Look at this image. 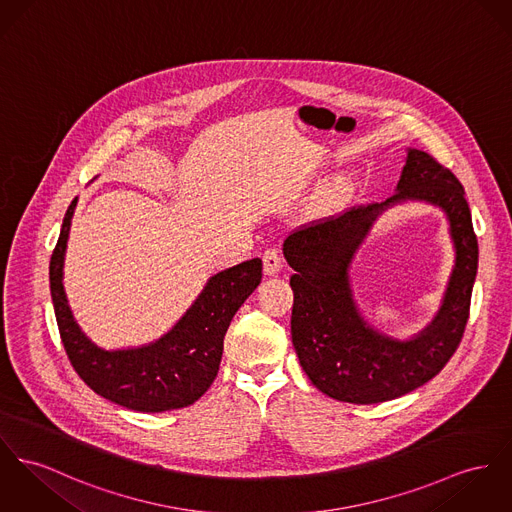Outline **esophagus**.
<instances>
[{"label":"esophagus","instance_id":"esophagus-1","mask_svg":"<svg viewBox=\"0 0 512 512\" xmlns=\"http://www.w3.org/2000/svg\"><path fill=\"white\" fill-rule=\"evenodd\" d=\"M282 267V257H280V251L271 247L263 253V269H265V275H276Z\"/></svg>","mask_w":512,"mask_h":512}]
</instances>
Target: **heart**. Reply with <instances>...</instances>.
Wrapping results in <instances>:
<instances>
[{
    "label": "heart",
    "instance_id": "1",
    "mask_svg": "<svg viewBox=\"0 0 512 512\" xmlns=\"http://www.w3.org/2000/svg\"><path fill=\"white\" fill-rule=\"evenodd\" d=\"M351 189H353L351 177H347V175L335 177V179L329 183L327 191H325V197H323L325 198V204H329V206L339 204L341 200H345V198L349 197Z\"/></svg>",
    "mask_w": 512,
    "mask_h": 512
}]
</instances>
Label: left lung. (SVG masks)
<instances>
[{
	"label": "left lung",
	"instance_id": "obj_1",
	"mask_svg": "<svg viewBox=\"0 0 512 512\" xmlns=\"http://www.w3.org/2000/svg\"><path fill=\"white\" fill-rule=\"evenodd\" d=\"M464 195L450 169L409 148L395 195L353 206L286 237L282 253L294 269L292 343L319 392L356 405L390 401L433 380L456 353L470 317L479 257ZM403 201H427L447 214L457 259L434 321L409 340H395L359 314L350 265L377 216Z\"/></svg>",
	"mask_w": 512,
	"mask_h": 512
}]
</instances>
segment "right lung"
I'll list each match as a JSON object with an SVG mask.
<instances>
[{"instance_id": "1", "label": "right lung", "mask_w": 512, "mask_h": 512, "mask_svg": "<svg viewBox=\"0 0 512 512\" xmlns=\"http://www.w3.org/2000/svg\"><path fill=\"white\" fill-rule=\"evenodd\" d=\"M76 204L78 198L68 206L50 259L54 314L74 370L95 394L132 411L161 413L195 403L218 374L232 317L261 282V259L210 276L193 306L156 341L107 351L81 331L62 282Z\"/></svg>"}]
</instances>
